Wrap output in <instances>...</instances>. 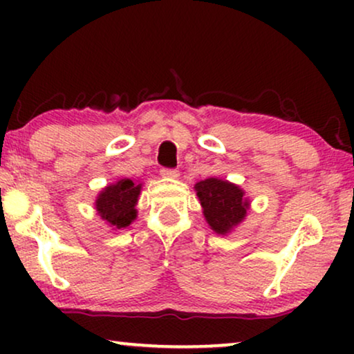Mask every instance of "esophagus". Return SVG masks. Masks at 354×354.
Segmentation results:
<instances>
[{
  "instance_id": "1",
  "label": "esophagus",
  "mask_w": 354,
  "mask_h": 354,
  "mask_svg": "<svg viewBox=\"0 0 354 354\" xmlns=\"http://www.w3.org/2000/svg\"><path fill=\"white\" fill-rule=\"evenodd\" d=\"M161 176L164 178H177L178 171H176V169H161Z\"/></svg>"
}]
</instances>
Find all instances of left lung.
<instances>
[{
  "mask_svg": "<svg viewBox=\"0 0 354 354\" xmlns=\"http://www.w3.org/2000/svg\"><path fill=\"white\" fill-rule=\"evenodd\" d=\"M206 222L216 234L227 235L246 217L250 200L239 185L222 178H206L195 185Z\"/></svg>",
  "mask_w": 354,
  "mask_h": 354,
  "instance_id": "obj_1",
  "label": "left lung"
}]
</instances>
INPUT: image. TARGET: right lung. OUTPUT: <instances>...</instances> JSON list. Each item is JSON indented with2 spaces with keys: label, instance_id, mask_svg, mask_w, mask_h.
<instances>
[{
  "label": "right lung",
  "instance_id": "1",
  "mask_svg": "<svg viewBox=\"0 0 354 354\" xmlns=\"http://www.w3.org/2000/svg\"><path fill=\"white\" fill-rule=\"evenodd\" d=\"M142 183H135L130 178H120L113 185L101 190L95 206L100 217L114 229H125L137 217V206Z\"/></svg>",
  "mask_w": 354,
  "mask_h": 354
}]
</instances>
